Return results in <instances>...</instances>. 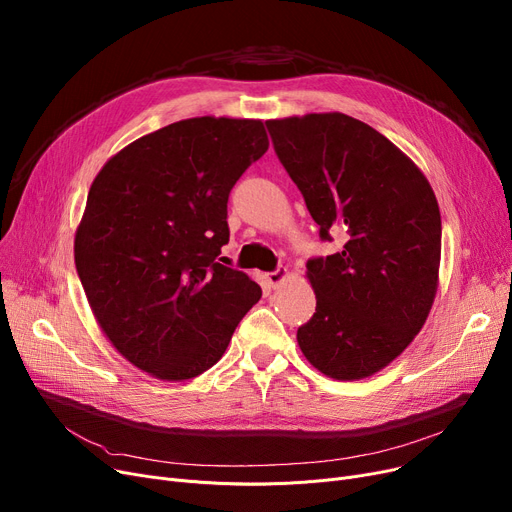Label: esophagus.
<instances>
[{
	"instance_id": "34e87169",
	"label": "esophagus",
	"mask_w": 512,
	"mask_h": 512,
	"mask_svg": "<svg viewBox=\"0 0 512 512\" xmlns=\"http://www.w3.org/2000/svg\"><path fill=\"white\" fill-rule=\"evenodd\" d=\"M286 276H288L286 267H278V270H274V272H267V274H265V278H267V282H270V286H272V288H276V286H278Z\"/></svg>"
}]
</instances>
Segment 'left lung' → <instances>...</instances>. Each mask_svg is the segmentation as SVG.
I'll return each instance as SVG.
<instances>
[{
    "label": "left lung",
    "mask_w": 512,
    "mask_h": 512,
    "mask_svg": "<svg viewBox=\"0 0 512 512\" xmlns=\"http://www.w3.org/2000/svg\"><path fill=\"white\" fill-rule=\"evenodd\" d=\"M265 126L319 238H344L340 253L307 261L317 305L297 332L301 351L328 378H367L405 351L432 309L442 251L436 195L361 120L334 112Z\"/></svg>",
    "instance_id": "left-lung-1"
}]
</instances>
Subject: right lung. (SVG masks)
Masks as SVG:
<instances>
[{
    "label": "right lung",
    "instance_id": "right-lung-1",
    "mask_svg": "<svg viewBox=\"0 0 512 512\" xmlns=\"http://www.w3.org/2000/svg\"><path fill=\"white\" fill-rule=\"evenodd\" d=\"M267 147L261 120H180L124 147L91 184L76 272L105 336L153 378L218 363L261 299L220 253L232 186Z\"/></svg>",
    "mask_w": 512,
    "mask_h": 512
}]
</instances>
